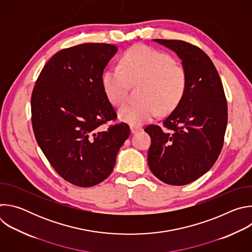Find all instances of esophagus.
Masks as SVG:
<instances>
[{
  "label": "esophagus",
  "mask_w": 252,
  "mask_h": 252,
  "mask_svg": "<svg viewBox=\"0 0 252 252\" xmlns=\"http://www.w3.org/2000/svg\"><path fill=\"white\" fill-rule=\"evenodd\" d=\"M142 128L140 126H130V131L131 133H136L138 131H140Z\"/></svg>",
  "instance_id": "esophagus-1"
}]
</instances>
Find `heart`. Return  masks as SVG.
I'll return each instance as SVG.
<instances>
[{
  "instance_id": "obj_1",
  "label": "heart",
  "mask_w": 252,
  "mask_h": 252,
  "mask_svg": "<svg viewBox=\"0 0 252 252\" xmlns=\"http://www.w3.org/2000/svg\"><path fill=\"white\" fill-rule=\"evenodd\" d=\"M120 68L104 70L101 78L104 94L114 105H123L128 86H138V102L124 106L119 112L121 121L140 126L155 118L158 111L166 114L174 110L187 89L185 68L168 55L151 47L137 45L127 50L120 60Z\"/></svg>"
}]
</instances>
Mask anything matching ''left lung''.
<instances>
[{
	"instance_id": "1",
	"label": "left lung",
	"mask_w": 252,
	"mask_h": 252,
	"mask_svg": "<svg viewBox=\"0 0 252 252\" xmlns=\"http://www.w3.org/2000/svg\"><path fill=\"white\" fill-rule=\"evenodd\" d=\"M154 41L183 61L187 89L162 127L150 125L145 128L152 139L149 166L161 182L185 186L217 161L227 126V101L218 70L202 50L185 41Z\"/></svg>"
}]
</instances>
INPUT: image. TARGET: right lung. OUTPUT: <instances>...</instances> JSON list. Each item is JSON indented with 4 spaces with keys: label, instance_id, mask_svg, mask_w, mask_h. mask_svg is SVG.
I'll return each instance as SVG.
<instances>
[{
    "label": "right lung",
    "instance_id": "right-lung-1",
    "mask_svg": "<svg viewBox=\"0 0 252 252\" xmlns=\"http://www.w3.org/2000/svg\"><path fill=\"white\" fill-rule=\"evenodd\" d=\"M118 48L87 43L63 49L44 65L31 98L32 126L39 147L64 181L94 187L109 176L130 133L118 117L101 78Z\"/></svg>",
    "mask_w": 252,
    "mask_h": 252
}]
</instances>
